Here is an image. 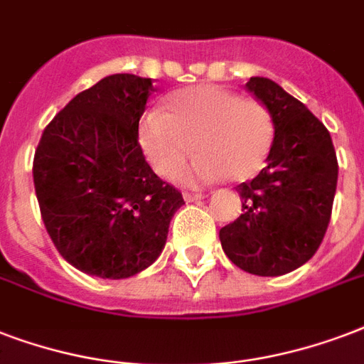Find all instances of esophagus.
<instances>
[{
    "label": "esophagus",
    "mask_w": 364,
    "mask_h": 364,
    "mask_svg": "<svg viewBox=\"0 0 364 364\" xmlns=\"http://www.w3.org/2000/svg\"><path fill=\"white\" fill-rule=\"evenodd\" d=\"M183 196H185V200L187 202H194V200H200V198H204V194L200 193H185Z\"/></svg>",
    "instance_id": "esophagus-1"
}]
</instances>
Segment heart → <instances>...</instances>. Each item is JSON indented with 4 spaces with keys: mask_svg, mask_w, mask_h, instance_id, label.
Masks as SVG:
<instances>
[{
    "mask_svg": "<svg viewBox=\"0 0 364 364\" xmlns=\"http://www.w3.org/2000/svg\"><path fill=\"white\" fill-rule=\"evenodd\" d=\"M166 107L146 110L139 122V143L158 176L177 177L193 151L198 158L181 176L191 185L223 176L246 181L267 162L274 122L263 102L202 83L171 93Z\"/></svg>",
    "mask_w": 364,
    "mask_h": 364,
    "instance_id": "1",
    "label": "heart"
}]
</instances>
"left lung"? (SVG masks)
Wrapping results in <instances>:
<instances>
[{
	"label": "left lung",
	"mask_w": 364,
	"mask_h": 364,
	"mask_svg": "<svg viewBox=\"0 0 364 364\" xmlns=\"http://www.w3.org/2000/svg\"><path fill=\"white\" fill-rule=\"evenodd\" d=\"M246 90L269 108L274 139L267 166L237 187L242 213L219 240L242 271L279 277L309 262L323 242L336 194V151L323 122L279 83L250 77Z\"/></svg>",
	"instance_id": "8db88e82"
}]
</instances>
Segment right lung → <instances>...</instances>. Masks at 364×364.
Segmentation results:
<instances>
[{"mask_svg": "<svg viewBox=\"0 0 364 364\" xmlns=\"http://www.w3.org/2000/svg\"><path fill=\"white\" fill-rule=\"evenodd\" d=\"M152 91L151 77H102L41 133L32 166L41 219L60 256L83 273L127 279L149 267L183 204L139 145Z\"/></svg>", "mask_w": 364, "mask_h": 364, "instance_id": "right-lung-1", "label": "right lung"}]
</instances>
